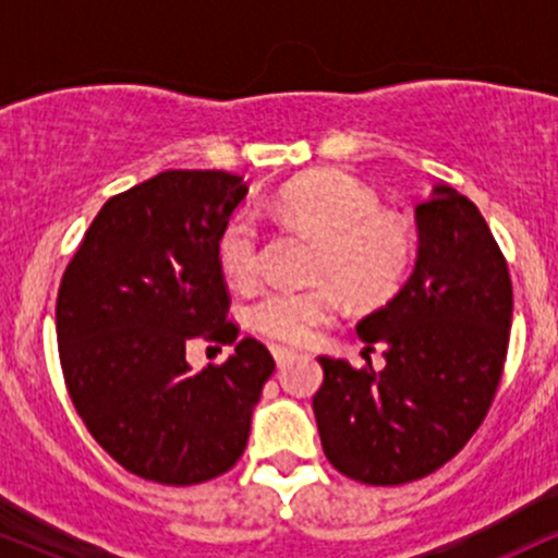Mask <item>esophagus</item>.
<instances>
[{
	"instance_id": "esophagus-1",
	"label": "esophagus",
	"mask_w": 558,
	"mask_h": 558,
	"mask_svg": "<svg viewBox=\"0 0 558 558\" xmlns=\"http://www.w3.org/2000/svg\"><path fill=\"white\" fill-rule=\"evenodd\" d=\"M270 351H272L275 362H278V367H286V364L291 362L293 356H296V351L288 349V345H280V343H272V345H270Z\"/></svg>"
}]
</instances>
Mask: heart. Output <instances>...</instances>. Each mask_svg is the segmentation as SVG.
Instances as JSON below:
<instances>
[{
    "mask_svg": "<svg viewBox=\"0 0 558 558\" xmlns=\"http://www.w3.org/2000/svg\"><path fill=\"white\" fill-rule=\"evenodd\" d=\"M278 220L319 239L315 272L341 286L360 304L386 301L407 278L414 233L401 217L383 215L364 185L336 172H317L286 183L267 204ZM217 259L233 286H252L262 270V230L248 213L230 217L217 239ZM341 296L328 283L272 286L248 306V323L275 341L304 343L336 317Z\"/></svg>",
    "mask_w": 558,
    "mask_h": 558,
    "instance_id": "heart-1",
    "label": "heart"
}]
</instances>
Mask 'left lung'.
<instances>
[{
    "label": "left lung",
    "instance_id": "8db88e82",
    "mask_svg": "<svg viewBox=\"0 0 558 558\" xmlns=\"http://www.w3.org/2000/svg\"><path fill=\"white\" fill-rule=\"evenodd\" d=\"M412 278L356 325L386 367L319 356L312 399L328 462L364 485H403L457 457L488 414L511 328V278L488 222L451 185L414 207Z\"/></svg>",
    "mask_w": 558,
    "mask_h": 558
}]
</instances>
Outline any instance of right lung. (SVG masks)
I'll return each instance as SVG.
<instances>
[{
	"mask_svg": "<svg viewBox=\"0 0 558 558\" xmlns=\"http://www.w3.org/2000/svg\"><path fill=\"white\" fill-rule=\"evenodd\" d=\"M241 175L168 170L112 196L57 293V343L75 412L133 475L207 483L241 459L275 360L239 338L217 239L246 196ZM196 340L233 342L202 374Z\"/></svg>",
	"mask_w": 558,
	"mask_h": 558,
	"instance_id": "obj_1",
	"label": "right lung"
}]
</instances>
